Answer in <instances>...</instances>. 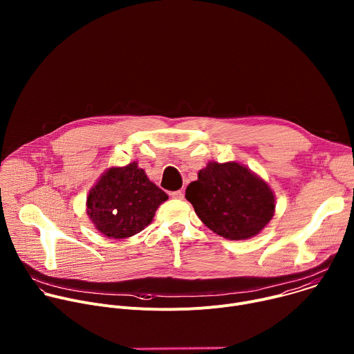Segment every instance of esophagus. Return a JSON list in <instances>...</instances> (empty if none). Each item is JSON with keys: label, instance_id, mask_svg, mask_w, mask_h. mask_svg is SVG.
Instances as JSON below:
<instances>
[{"label": "esophagus", "instance_id": "esophagus-1", "mask_svg": "<svg viewBox=\"0 0 354 354\" xmlns=\"http://www.w3.org/2000/svg\"><path fill=\"white\" fill-rule=\"evenodd\" d=\"M171 197H172V198H176V200H182V198H183V192H182V190L171 192Z\"/></svg>", "mask_w": 354, "mask_h": 354}]
</instances>
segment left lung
I'll use <instances>...</instances> for the list:
<instances>
[{
  "instance_id": "8db88e82",
  "label": "left lung",
  "mask_w": 354,
  "mask_h": 354,
  "mask_svg": "<svg viewBox=\"0 0 354 354\" xmlns=\"http://www.w3.org/2000/svg\"><path fill=\"white\" fill-rule=\"evenodd\" d=\"M185 197L198 218L227 239L259 234L274 213V196L266 182L236 162H209Z\"/></svg>"
}]
</instances>
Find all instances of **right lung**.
Returning <instances> with one entry per match:
<instances>
[{
    "label": "right lung",
    "instance_id": "1",
    "mask_svg": "<svg viewBox=\"0 0 354 354\" xmlns=\"http://www.w3.org/2000/svg\"><path fill=\"white\" fill-rule=\"evenodd\" d=\"M167 193L145 172L131 162L123 168H111L97 180L86 198V213L96 230L115 239L133 236L144 230Z\"/></svg>",
    "mask_w": 354,
    "mask_h": 354
}]
</instances>
